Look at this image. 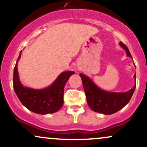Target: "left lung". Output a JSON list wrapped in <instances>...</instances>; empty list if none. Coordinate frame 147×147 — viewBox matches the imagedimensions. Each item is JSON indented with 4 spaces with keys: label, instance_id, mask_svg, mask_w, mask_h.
Wrapping results in <instances>:
<instances>
[{
    "label": "left lung",
    "instance_id": "left-lung-1",
    "mask_svg": "<svg viewBox=\"0 0 147 147\" xmlns=\"http://www.w3.org/2000/svg\"><path fill=\"white\" fill-rule=\"evenodd\" d=\"M119 45L125 50L126 55L132 58L126 45L122 42H119ZM79 76L82 78L89 107L95 112L104 115L113 114L124 108L129 102L136 87V84H135L133 88L126 92H109L99 88L84 74H80ZM134 78L136 79V74Z\"/></svg>",
    "mask_w": 147,
    "mask_h": 147
}]
</instances>
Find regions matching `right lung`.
I'll list each match as a JSON object with an SVG mask.
<instances>
[{"instance_id":"add662e5","label":"right lung","mask_w":147,"mask_h":147,"mask_svg":"<svg viewBox=\"0 0 147 147\" xmlns=\"http://www.w3.org/2000/svg\"><path fill=\"white\" fill-rule=\"evenodd\" d=\"M20 52L14 69L13 86L18 98L23 106L35 113L45 115L58 111L63 104L64 86L70 77L75 72H62L51 86L43 89H32L22 85L18 76L17 63L21 58Z\"/></svg>"}]
</instances>
